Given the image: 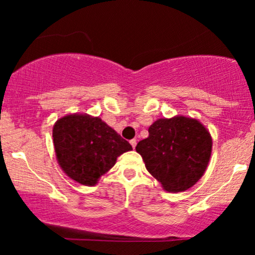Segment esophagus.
<instances>
[{"mask_svg":"<svg viewBox=\"0 0 255 255\" xmlns=\"http://www.w3.org/2000/svg\"><path fill=\"white\" fill-rule=\"evenodd\" d=\"M129 142H130L131 147H133V148H134V147H135V146H136V139H131Z\"/></svg>","mask_w":255,"mask_h":255,"instance_id":"esophagus-1","label":"esophagus"}]
</instances>
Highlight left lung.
Returning <instances> with one entry per match:
<instances>
[{
  "label": "left lung",
  "instance_id": "1",
  "mask_svg": "<svg viewBox=\"0 0 255 255\" xmlns=\"http://www.w3.org/2000/svg\"><path fill=\"white\" fill-rule=\"evenodd\" d=\"M135 150L163 189L178 193L191 188L204 175L212 137L197 119L178 115L154 121L148 136L137 142Z\"/></svg>",
  "mask_w": 255,
  "mask_h": 255
}]
</instances>
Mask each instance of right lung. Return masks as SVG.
Returning <instances> with one entry per match:
<instances>
[{"label":"right lung","mask_w":255,"mask_h":255,"mask_svg":"<svg viewBox=\"0 0 255 255\" xmlns=\"http://www.w3.org/2000/svg\"><path fill=\"white\" fill-rule=\"evenodd\" d=\"M52 139L58 165L67 176L84 186H95L115 165L119 156L131 150L129 142L102 119L87 114L58 119Z\"/></svg>","instance_id":"obj_1"}]
</instances>
